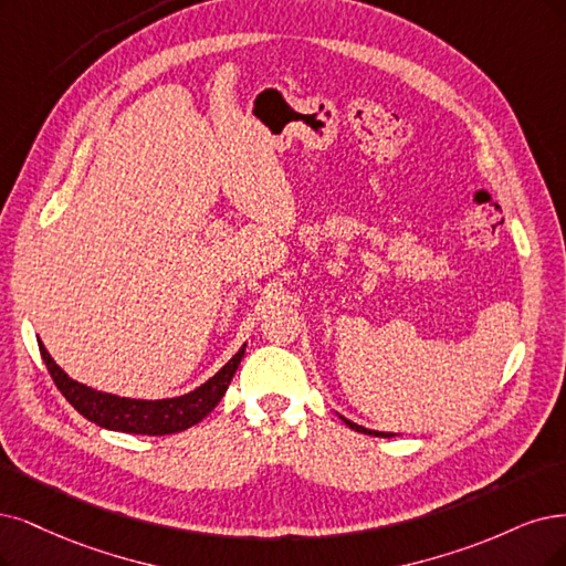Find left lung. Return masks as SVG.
<instances>
[{
  "label": "left lung",
  "mask_w": 566,
  "mask_h": 566,
  "mask_svg": "<svg viewBox=\"0 0 566 566\" xmlns=\"http://www.w3.org/2000/svg\"><path fill=\"white\" fill-rule=\"evenodd\" d=\"M340 420L349 427V429H354V431H359V433H368V436H378V438H391V436H396V433H389V431H373V429H366V427H361V424H354L352 420H347V417H343V415H338Z\"/></svg>",
  "instance_id": "1"
}]
</instances>
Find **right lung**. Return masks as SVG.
<instances>
[{
  "label": "right lung",
  "mask_w": 566,
  "mask_h": 566,
  "mask_svg": "<svg viewBox=\"0 0 566 566\" xmlns=\"http://www.w3.org/2000/svg\"><path fill=\"white\" fill-rule=\"evenodd\" d=\"M244 347L247 343L217 375H212V378L202 382L200 387H196L193 391L175 396V399L146 401V399H128V396L97 391L88 385L72 380L70 375L53 361L44 343L39 340L41 359H44L55 387L74 406V410H78L86 420L95 422L102 429L123 431V433H144V436L179 433L184 429H191L193 424L202 422V417L212 412L223 399V394L244 357Z\"/></svg>",
  "instance_id": "add662e5"
}]
</instances>
